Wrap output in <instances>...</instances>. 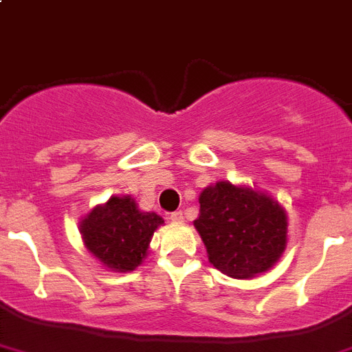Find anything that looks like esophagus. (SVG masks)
Here are the masks:
<instances>
[{
	"label": "esophagus",
	"instance_id": "esophagus-1",
	"mask_svg": "<svg viewBox=\"0 0 352 352\" xmlns=\"http://www.w3.org/2000/svg\"><path fill=\"white\" fill-rule=\"evenodd\" d=\"M170 220L173 221V223H182V221H184V212H182V211L171 212Z\"/></svg>",
	"mask_w": 352,
	"mask_h": 352
}]
</instances>
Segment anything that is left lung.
Listing matches in <instances>:
<instances>
[{"mask_svg": "<svg viewBox=\"0 0 352 352\" xmlns=\"http://www.w3.org/2000/svg\"><path fill=\"white\" fill-rule=\"evenodd\" d=\"M195 229L209 263L232 279L270 270L288 243V212L272 195L245 184L218 181L199 197Z\"/></svg>", "mask_w": 352, "mask_h": 352, "instance_id": "1", "label": "left lung"}]
</instances>
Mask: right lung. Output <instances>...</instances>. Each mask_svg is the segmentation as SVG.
I'll use <instances>...</instances> for the list:
<instances>
[{"label":"right lung","instance_id":"right-lung-1","mask_svg":"<svg viewBox=\"0 0 352 352\" xmlns=\"http://www.w3.org/2000/svg\"><path fill=\"white\" fill-rule=\"evenodd\" d=\"M162 223L155 212L141 211L131 195H112L78 221V231L87 252L103 268L132 272L148 256L153 232Z\"/></svg>","mask_w":352,"mask_h":352}]
</instances>
